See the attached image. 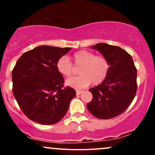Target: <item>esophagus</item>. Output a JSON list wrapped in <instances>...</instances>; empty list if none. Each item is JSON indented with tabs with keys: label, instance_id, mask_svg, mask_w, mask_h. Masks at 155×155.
<instances>
[{
	"label": "esophagus",
	"instance_id": "1",
	"mask_svg": "<svg viewBox=\"0 0 155 155\" xmlns=\"http://www.w3.org/2000/svg\"><path fill=\"white\" fill-rule=\"evenodd\" d=\"M83 92V91H81V90H76V94L77 95H81Z\"/></svg>",
	"mask_w": 155,
	"mask_h": 155
}]
</instances>
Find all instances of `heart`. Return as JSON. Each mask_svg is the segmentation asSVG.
<instances>
[{"label": "heart", "mask_w": 155, "mask_h": 155, "mask_svg": "<svg viewBox=\"0 0 155 155\" xmlns=\"http://www.w3.org/2000/svg\"><path fill=\"white\" fill-rule=\"evenodd\" d=\"M71 60L76 67H81L78 73L81 75L72 77L66 81V85L75 88H83L91 85H98L106 79L109 72L110 64L108 59L103 55L86 50H81L72 55ZM57 69L64 77L68 78L73 73V67L67 57L57 60Z\"/></svg>", "instance_id": "heart-1"}]
</instances>
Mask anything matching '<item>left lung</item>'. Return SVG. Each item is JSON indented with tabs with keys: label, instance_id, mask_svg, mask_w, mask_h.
<instances>
[{
	"label": "left lung",
	"instance_id": "8db88e82",
	"mask_svg": "<svg viewBox=\"0 0 155 155\" xmlns=\"http://www.w3.org/2000/svg\"><path fill=\"white\" fill-rule=\"evenodd\" d=\"M108 59L109 72L100 85L89 90L93 99L87 108L95 117L109 119L122 114L137 93V69L132 57L121 47L99 43L92 47Z\"/></svg>",
	"mask_w": 155,
	"mask_h": 155
}]
</instances>
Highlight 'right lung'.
I'll list each match as a JSON object with an SVG mask.
<instances>
[{
  "label": "right lung",
  "instance_id": "add662e5",
  "mask_svg": "<svg viewBox=\"0 0 155 155\" xmlns=\"http://www.w3.org/2000/svg\"><path fill=\"white\" fill-rule=\"evenodd\" d=\"M71 49L39 46L23 54L12 71L13 93L23 113L31 121L51 125L68 111L76 92L63 87L57 62Z\"/></svg>",
  "mask_w": 155,
  "mask_h": 155
}]
</instances>
